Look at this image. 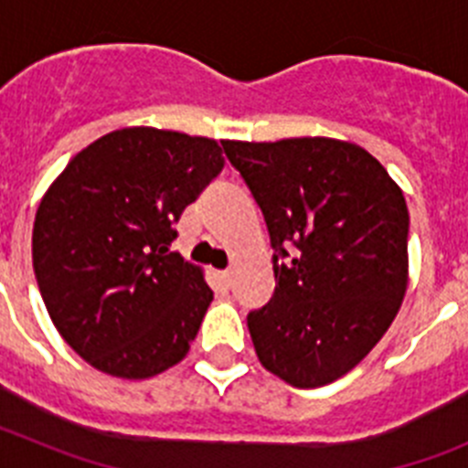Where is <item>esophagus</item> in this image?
<instances>
[{"mask_svg": "<svg viewBox=\"0 0 468 468\" xmlns=\"http://www.w3.org/2000/svg\"><path fill=\"white\" fill-rule=\"evenodd\" d=\"M220 281H222V285H225V288H229L231 285V270H225V271H220Z\"/></svg>", "mask_w": 468, "mask_h": 468, "instance_id": "esophagus-1", "label": "esophagus"}]
</instances>
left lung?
I'll return each mask as SVG.
<instances>
[{
	"instance_id": "obj_1",
	"label": "left lung",
	"mask_w": 468,
	"mask_h": 468,
	"mask_svg": "<svg viewBox=\"0 0 468 468\" xmlns=\"http://www.w3.org/2000/svg\"><path fill=\"white\" fill-rule=\"evenodd\" d=\"M222 147L276 248L274 297L248 314L260 363L297 388L345 378L403 304L410 225L403 189L349 140H225Z\"/></svg>"
}]
</instances>
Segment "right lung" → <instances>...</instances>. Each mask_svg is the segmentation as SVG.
<instances>
[{"instance_id": "1", "label": "right lung", "mask_w": 468, "mask_h": 468, "mask_svg": "<svg viewBox=\"0 0 468 468\" xmlns=\"http://www.w3.org/2000/svg\"><path fill=\"white\" fill-rule=\"evenodd\" d=\"M220 143L119 128L74 154L41 197L32 227L41 300L95 370L150 379L187 356L213 291L171 243L183 210L222 171Z\"/></svg>"}]
</instances>
